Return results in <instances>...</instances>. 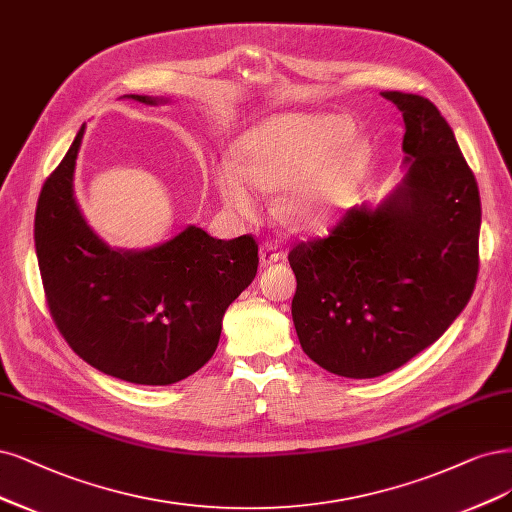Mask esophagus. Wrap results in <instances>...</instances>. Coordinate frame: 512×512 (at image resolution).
Here are the masks:
<instances>
[{
  "label": "esophagus",
  "instance_id": "obj_1",
  "mask_svg": "<svg viewBox=\"0 0 512 512\" xmlns=\"http://www.w3.org/2000/svg\"><path fill=\"white\" fill-rule=\"evenodd\" d=\"M281 258H284V252H281L275 243H262L260 245V264H262V267H269V264H273Z\"/></svg>",
  "mask_w": 512,
  "mask_h": 512
}]
</instances>
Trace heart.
I'll return each instance as SVG.
<instances>
[{
	"label": "heart",
	"instance_id": "heart-1",
	"mask_svg": "<svg viewBox=\"0 0 512 512\" xmlns=\"http://www.w3.org/2000/svg\"><path fill=\"white\" fill-rule=\"evenodd\" d=\"M339 116H286L245 135L235 163L218 165V195L239 216L258 209V192L279 190L277 216L294 228L326 222L354 184L360 154Z\"/></svg>",
	"mask_w": 512,
	"mask_h": 512
}]
</instances>
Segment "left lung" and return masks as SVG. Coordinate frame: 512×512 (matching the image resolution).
<instances>
[{"label":"left lung","mask_w":512,"mask_h":512,"mask_svg":"<svg viewBox=\"0 0 512 512\" xmlns=\"http://www.w3.org/2000/svg\"><path fill=\"white\" fill-rule=\"evenodd\" d=\"M404 118V178L375 209L351 207L296 243L292 320L328 373L370 379L430 347L479 275L481 197L449 122L419 95L383 91Z\"/></svg>","instance_id":"left-lung-1"}]
</instances>
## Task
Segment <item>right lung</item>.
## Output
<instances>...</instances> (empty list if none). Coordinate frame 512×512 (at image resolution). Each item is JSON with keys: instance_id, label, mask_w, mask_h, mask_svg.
Wrapping results in <instances>:
<instances>
[{"instance_id": "right-lung-1", "label": "right lung", "mask_w": 512, "mask_h": 512, "mask_svg": "<svg viewBox=\"0 0 512 512\" xmlns=\"http://www.w3.org/2000/svg\"><path fill=\"white\" fill-rule=\"evenodd\" d=\"M82 135L84 127L44 182L35 209V252L50 315L67 345L101 373L137 385L178 383L214 356L224 311L256 277L258 243L252 235L222 241L188 226L156 248H110L74 199Z\"/></svg>"}]
</instances>
